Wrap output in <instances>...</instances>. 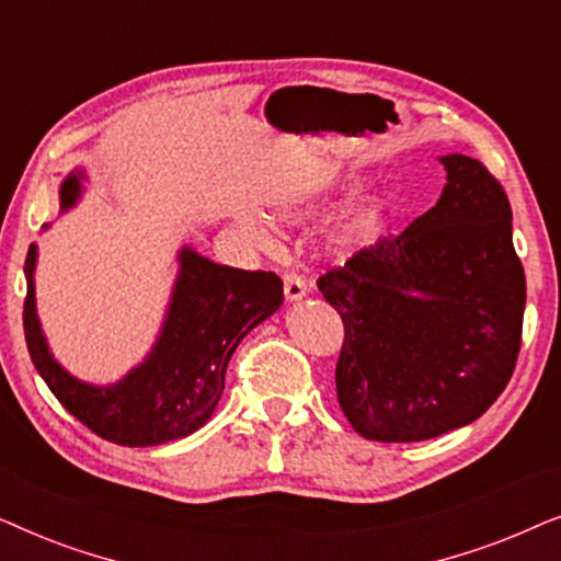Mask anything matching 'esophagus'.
Instances as JSON below:
<instances>
[{
  "mask_svg": "<svg viewBox=\"0 0 561 561\" xmlns=\"http://www.w3.org/2000/svg\"><path fill=\"white\" fill-rule=\"evenodd\" d=\"M283 290H286V298L288 301H298V298L306 296V283L298 273H286L283 275Z\"/></svg>",
  "mask_w": 561,
  "mask_h": 561,
  "instance_id": "1",
  "label": "esophagus"
}]
</instances>
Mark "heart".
Returning a JSON list of instances; mask_svg holds the SVG:
<instances>
[{"label": "heart", "mask_w": 561, "mask_h": 561, "mask_svg": "<svg viewBox=\"0 0 561 561\" xmlns=\"http://www.w3.org/2000/svg\"><path fill=\"white\" fill-rule=\"evenodd\" d=\"M240 227H242V232L257 244V248H271V244H273L271 232H267V227L260 219L244 217V219H240Z\"/></svg>", "instance_id": "b5f03b06"}]
</instances>
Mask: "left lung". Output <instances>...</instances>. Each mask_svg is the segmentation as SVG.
Instances as JSON below:
<instances>
[{
	"mask_svg": "<svg viewBox=\"0 0 561 561\" xmlns=\"http://www.w3.org/2000/svg\"><path fill=\"white\" fill-rule=\"evenodd\" d=\"M442 163L436 206L317 280L344 324L336 401L373 442H424L470 424L516 370L526 275L508 196L480 160Z\"/></svg>",
	"mask_w": 561,
	"mask_h": 561,
	"instance_id": "left-lung-1",
	"label": "left lung"
}]
</instances>
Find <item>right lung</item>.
<instances>
[{
    "label": "right lung",
    "mask_w": 561,
    "mask_h": 561,
    "mask_svg": "<svg viewBox=\"0 0 561 561\" xmlns=\"http://www.w3.org/2000/svg\"><path fill=\"white\" fill-rule=\"evenodd\" d=\"M76 196L73 173L60 188V204L71 206ZM33 267L30 244L22 324L33 365L71 416L122 447H158L202 428L217 409L237 344L283 304V280L275 273L217 265L183 250L171 311L148 363L117 386L94 388L73 380L50 357L35 313Z\"/></svg>",
    "instance_id": "1"
}]
</instances>
